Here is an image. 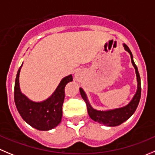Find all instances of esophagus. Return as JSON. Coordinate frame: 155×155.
<instances>
[{
  "instance_id": "esophagus-1",
  "label": "esophagus",
  "mask_w": 155,
  "mask_h": 155,
  "mask_svg": "<svg viewBox=\"0 0 155 155\" xmlns=\"http://www.w3.org/2000/svg\"><path fill=\"white\" fill-rule=\"evenodd\" d=\"M75 79H76V80H79V79H80V73L76 72V73H75Z\"/></svg>"
}]
</instances>
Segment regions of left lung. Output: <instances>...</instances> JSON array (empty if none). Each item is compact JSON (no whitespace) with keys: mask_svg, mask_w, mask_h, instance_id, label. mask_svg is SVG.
Returning a JSON list of instances; mask_svg holds the SVG:
<instances>
[{"mask_svg":"<svg viewBox=\"0 0 155 155\" xmlns=\"http://www.w3.org/2000/svg\"><path fill=\"white\" fill-rule=\"evenodd\" d=\"M124 48L126 51L129 53L130 56H131V63L134 66V69H135V73H136L137 76V82H138V89L134 95L133 99H131V102L125 106L122 107V108H115V109H112V110L108 111H98L95 110L89 104V101H88L87 96H86V93L83 91L82 88L79 89L80 91V94L83 100L85 101L87 106V111L88 114H89V117L94 120L95 121H97L99 123L102 124V125H107V126H117V125H121V123H123L124 121L128 120L131 115L134 114V112L136 110L137 107H138V103H139L140 99H141V79H140V75L138 73V67L134 63V60H133V56L131 53V50H129L128 47L126 44L124 43L123 44Z\"/></svg>","mask_w":155,"mask_h":155,"instance_id":"8db88e82","label":"left lung"}]
</instances>
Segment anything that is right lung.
I'll return each mask as SVG.
<instances>
[{"mask_svg":"<svg viewBox=\"0 0 155 155\" xmlns=\"http://www.w3.org/2000/svg\"><path fill=\"white\" fill-rule=\"evenodd\" d=\"M23 65V64H22ZM22 65L19 68L14 85V102L17 111L27 124L40 131L53 129L61 122L65 87L73 81L72 75L63 78L53 95L47 100L35 102L22 94L19 86V75Z\"/></svg>","mask_w":155,"mask_h":155,"instance_id":"obj_1","label":"right lung"}]
</instances>
